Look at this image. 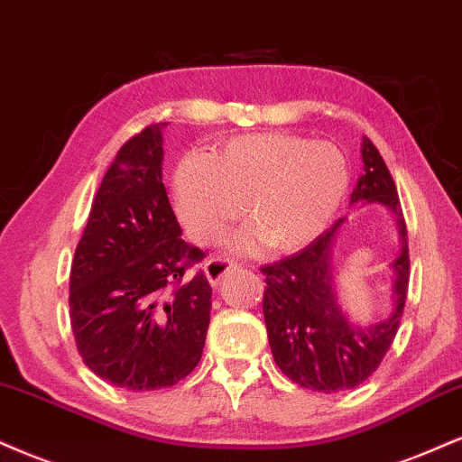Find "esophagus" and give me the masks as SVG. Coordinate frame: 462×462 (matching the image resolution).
<instances>
[{
    "mask_svg": "<svg viewBox=\"0 0 462 462\" xmlns=\"http://www.w3.org/2000/svg\"><path fill=\"white\" fill-rule=\"evenodd\" d=\"M236 269L238 266L235 263H230V260H221V258H213L204 264V273H207L210 286H219L221 282L226 280V275Z\"/></svg>",
    "mask_w": 462,
    "mask_h": 462,
    "instance_id": "obj_1",
    "label": "esophagus"
}]
</instances>
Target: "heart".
Segmentation results:
<instances>
[{
    "mask_svg": "<svg viewBox=\"0 0 462 462\" xmlns=\"http://www.w3.org/2000/svg\"><path fill=\"white\" fill-rule=\"evenodd\" d=\"M351 174L333 143L297 133H247L221 142L213 154L187 152L174 170L176 213L187 235L213 245L241 215L249 224L235 245L297 252L319 238L346 199Z\"/></svg>",
    "mask_w": 462,
    "mask_h": 462,
    "instance_id": "obj_1",
    "label": "heart"
}]
</instances>
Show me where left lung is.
Returning a JSON list of instances; mask_svg holds the SVG:
<instances>
[{"label": "left lung", "instance_id": "obj_1", "mask_svg": "<svg viewBox=\"0 0 462 462\" xmlns=\"http://www.w3.org/2000/svg\"><path fill=\"white\" fill-rule=\"evenodd\" d=\"M364 174L351 204H383L396 217L400 254L393 269V308L370 327L353 325L337 303L331 252L344 219H337L301 252L263 266L266 277L263 312L271 353L280 370L297 385L333 393L364 383L390 351L409 288L407 224L393 178L368 137L361 143Z\"/></svg>", "mask_w": 462, "mask_h": 462}]
</instances>
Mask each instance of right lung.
<instances>
[{
    "instance_id": "right-lung-1",
    "label": "right lung",
    "mask_w": 462,
    "mask_h": 462,
    "mask_svg": "<svg viewBox=\"0 0 462 462\" xmlns=\"http://www.w3.org/2000/svg\"><path fill=\"white\" fill-rule=\"evenodd\" d=\"M165 125H150L116 154L94 196L70 266V327L83 364L133 392L161 390L198 365L213 288L204 258L180 238L163 185Z\"/></svg>"
}]
</instances>
